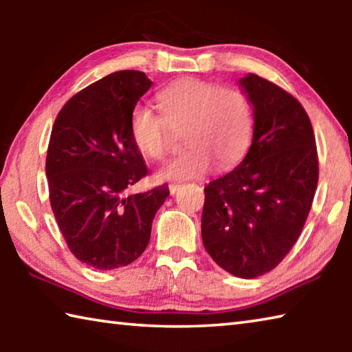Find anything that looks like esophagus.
Listing matches in <instances>:
<instances>
[{
    "mask_svg": "<svg viewBox=\"0 0 352 352\" xmlns=\"http://www.w3.org/2000/svg\"><path fill=\"white\" fill-rule=\"evenodd\" d=\"M180 186L182 184H178V183H174V184H169V192L170 194H175L178 189H180Z\"/></svg>",
    "mask_w": 352,
    "mask_h": 352,
    "instance_id": "34e87169",
    "label": "esophagus"
}]
</instances>
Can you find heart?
Segmentation results:
<instances>
[{
	"instance_id": "b5f03b06",
	"label": "heart",
	"mask_w": 352,
	"mask_h": 352,
	"mask_svg": "<svg viewBox=\"0 0 352 352\" xmlns=\"http://www.w3.org/2000/svg\"><path fill=\"white\" fill-rule=\"evenodd\" d=\"M163 115L144 104L130 115V136L138 151L152 160L169 152L170 130H184L188 148L164 168L160 180H189L206 174L212 166L225 169L247 152L253 133V109L245 93L200 79H183L158 93Z\"/></svg>"
}]
</instances>
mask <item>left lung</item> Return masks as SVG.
Wrapping results in <instances>:
<instances>
[{
	"mask_svg": "<svg viewBox=\"0 0 352 352\" xmlns=\"http://www.w3.org/2000/svg\"><path fill=\"white\" fill-rule=\"evenodd\" d=\"M253 107L245 158L205 188L201 239L217 265L258 278L281 262L300 237L318 183L314 129L298 100L270 80H239Z\"/></svg>",
	"mask_w": 352,
	"mask_h": 352,
	"instance_id": "left-lung-1",
	"label": "left lung"
}]
</instances>
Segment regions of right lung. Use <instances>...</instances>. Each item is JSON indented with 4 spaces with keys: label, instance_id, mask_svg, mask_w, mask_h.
<instances>
[{
    "label": "right lung",
    "instance_id": "right-lung-1",
    "mask_svg": "<svg viewBox=\"0 0 352 352\" xmlns=\"http://www.w3.org/2000/svg\"><path fill=\"white\" fill-rule=\"evenodd\" d=\"M152 80L118 71L74 94L57 115L46 155L50 200L77 259L113 270L138 259L168 199L166 184L127 194L147 174L130 136V115Z\"/></svg>",
    "mask_w": 352,
    "mask_h": 352
}]
</instances>
